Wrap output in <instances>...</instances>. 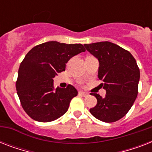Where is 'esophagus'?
<instances>
[{"instance_id": "esophagus-1", "label": "esophagus", "mask_w": 152, "mask_h": 152, "mask_svg": "<svg viewBox=\"0 0 152 152\" xmlns=\"http://www.w3.org/2000/svg\"><path fill=\"white\" fill-rule=\"evenodd\" d=\"M79 95H82L83 97H86V96H88V94L87 92H83V91H79Z\"/></svg>"}]
</instances>
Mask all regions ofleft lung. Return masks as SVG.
<instances>
[{
	"label": "left lung",
	"instance_id": "obj_1",
	"mask_svg": "<svg viewBox=\"0 0 152 152\" xmlns=\"http://www.w3.org/2000/svg\"><path fill=\"white\" fill-rule=\"evenodd\" d=\"M86 50L99 60L98 76L106 94H92L97 104L90 109L95 118L114 122L129 112L138 94L140 69L131 53L110 42L84 44Z\"/></svg>",
	"mask_w": 152,
	"mask_h": 152
}]
</instances>
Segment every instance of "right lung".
<instances>
[{
	"mask_svg": "<svg viewBox=\"0 0 152 152\" xmlns=\"http://www.w3.org/2000/svg\"><path fill=\"white\" fill-rule=\"evenodd\" d=\"M82 44L50 41L34 46L19 68L15 87L24 111L34 121L50 122L66 113L78 91L73 86L53 87V78L65 70L66 63L84 52Z\"/></svg>",
	"mask_w": 152,
	"mask_h": 152,
	"instance_id": "add662e5",
	"label": "right lung"
}]
</instances>
